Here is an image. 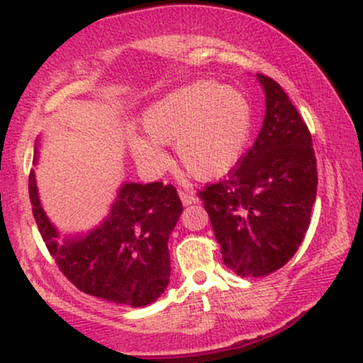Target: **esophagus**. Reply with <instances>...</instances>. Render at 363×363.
Masks as SVG:
<instances>
[{
  "label": "esophagus",
  "mask_w": 363,
  "mask_h": 363,
  "mask_svg": "<svg viewBox=\"0 0 363 363\" xmlns=\"http://www.w3.org/2000/svg\"><path fill=\"white\" fill-rule=\"evenodd\" d=\"M179 196H181V201L184 206H189L198 201V198H196L193 193H187V191H179Z\"/></svg>",
  "instance_id": "1"
}]
</instances>
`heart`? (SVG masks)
Masks as SVG:
<instances>
[{
	"label": "heart",
	"mask_w": 363,
	"mask_h": 363,
	"mask_svg": "<svg viewBox=\"0 0 363 363\" xmlns=\"http://www.w3.org/2000/svg\"><path fill=\"white\" fill-rule=\"evenodd\" d=\"M140 123L148 138L133 135L129 148L141 167H164L167 155L160 145L174 143L187 174L206 181L227 174L239 160L251 135L252 112L239 90L196 80L152 104Z\"/></svg>",
	"instance_id": "heart-1"
}]
</instances>
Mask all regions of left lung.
Instances as JSON below:
<instances>
[{"instance_id": "obj_1", "label": "left lung", "mask_w": 363, "mask_h": 363, "mask_svg": "<svg viewBox=\"0 0 363 363\" xmlns=\"http://www.w3.org/2000/svg\"><path fill=\"white\" fill-rule=\"evenodd\" d=\"M266 97L262 128L228 177L199 191L223 262L239 277L285 266L306 237L318 191L307 124L273 78L257 74Z\"/></svg>"}]
</instances>
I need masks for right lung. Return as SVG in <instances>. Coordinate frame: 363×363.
I'll return each mask as SVG.
<instances>
[{
  "label": "right lung",
  "instance_id": "obj_1",
  "mask_svg": "<svg viewBox=\"0 0 363 363\" xmlns=\"http://www.w3.org/2000/svg\"><path fill=\"white\" fill-rule=\"evenodd\" d=\"M28 194L49 252L78 290L121 306L145 307L167 289V242L182 213L176 187L124 182L101 225L62 242H57L60 232L40 205L34 170L28 176Z\"/></svg>",
  "mask_w": 363,
  "mask_h": 363
}]
</instances>
